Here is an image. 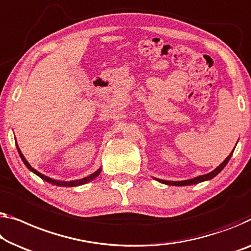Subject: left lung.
Instances as JSON below:
<instances>
[{
	"mask_svg": "<svg viewBox=\"0 0 251 251\" xmlns=\"http://www.w3.org/2000/svg\"><path fill=\"white\" fill-rule=\"evenodd\" d=\"M234 151V150H233ZM233 151L230 153L229 156L224 160V161L220 164V166L216 168L212 171V173H209L207 175H203V176H200V177H196L194 179H189V180H184V181H167V180H161V179H156V180L162 182V184H166V185H173V186H188V185H194V184H198V182H201V181H205V180H208V179H212L214 178L216 175L220 174L222 171V169L224 167L226 166V163L229 162V160L231 159V156H232V153Z\"/></svg>",
	"mask_w": 251,
	"mask_h": 251,
	"instance_id": "8db88e82",
	"label": "left lung"
}]
</instances>
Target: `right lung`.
I'll use <instances>...</instances> for the list:
<instances>
[{"label":"right lung","instance_id":"add662e5","mask_svg":"<svg viewBox=\"0 0 251 251\" xmlns=\"http://www.w3.org/2000/svg\"><path fill=\"white\" fill-rule=\"evenodd\" d=\"M17 149H18V152H19V154H20V158H21V160H22V161H24V163L25 164V167H27L30 171H32L33 174H36L37 176H38V177L42 178L43 180L47 181V182H50V184L56 185V186H63V187H74V186H80V185L87 184L88 181H91L92 179H95L96 177H98L99 174H100V171H101V170H100V169H98V170L96 171V173H93L92 175H90L89 177H85V178H83V179H78V180H73V181H59V180H54V179H51V178H50V177H46V176H44L43 174H40V173H38V171H37V170L33 169V168H32L31 166H30V164L28 163L27 160L25 159V156H24V154H22V153H21L20 149H19L18 145H17Z\"/></svg>","mask_w":251,"mask_h":251}]
</instances>
